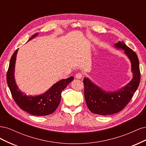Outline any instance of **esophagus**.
<instances>
[{
	"label": "esophagus",
	"mask_w": 146,
	"mask_h": 146,
	"mask_svg": "<svg viewBox=\"0 0 146 146\" xmlns=\"http://www.w3.org/2000/svg\"><path fill=\"white\" fill-rule=\"evenodd\" d=\"M83 77V75L82 73H80V72H78L76 74V78H77V79H81Z\"/></svg>",
	"instance_id": "esophagus-1"
}]
</instances>
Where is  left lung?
I'll return each mask as SVG.
<instances>
[{"mask_svg": "<svg viewBox=\"0 0 146 146\" xmlns=\"http://www.w3.org/2000/svg\"><path fill=\"white\" fill-rule=\"evenodd\" d=\"M113 47L123 50V54L129 59L133 77L125 86L113 91H105L88 77L84 78V95L86 105L91 112L100 115H111L121 111L131 100L140 82L139 63L136 53L123 41L114 43Z\"/></svg>", "mask_w": 146, "mask_h": 146, "instance_id": "left-lung-1", "label": "left lung"}]
</instances>
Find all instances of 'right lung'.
<instances>
[{
    "label": "right lung",
    "instance_id": "right-lung-1",
    "mask_svg": "<svg viewBox=\"0 0 146 146\" xmlns=\"http://www.w3.org/2000/svg\"><path fill=\"white\" fill-rule=\"evenodd\" d=\"M38 34H34L29 39L28 41L37 36ZM18 49L17 48L11 56L7 75V84L13 99L22 110L32 115L46 116L54 113L60 103L61 92L74 80V77L71 76L58 81L41 94H25L19 89L15 78V64Z\"/></svg>",
    "mask_w": 146,
    "mask_h": 146
}]
</instances>
